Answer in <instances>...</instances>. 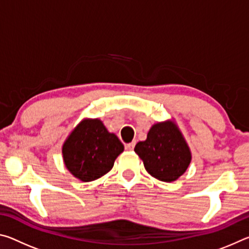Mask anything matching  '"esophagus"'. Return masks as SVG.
I'll return each mask as SVG.
<instances>
[{"label": "esophagus", "instance_id": "esophagus-1", "mask_svg": "<svg viewBox=\"0 0 249 249\" xmlns=\"http://www.w3.org/2000/svg\"><path fill=\"white\" fill-rule=\"evenodd\" d=\"M125 147H126V149H127V150H133L134 147H135V142H129V144H126Z\"/></svg>", "mask_w": 249, "mask_h": 249}]
</instances>
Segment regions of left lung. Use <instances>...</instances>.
Returning a JSON list of instances; mask_svg holds the SVG:
<instances>
[{
  "mask_svg": "<svg viewBox=\"0 0 249 249\" xmlns=\"http://www.w3.org/2000/svg\"><path fill=\"white\" fill-rule=\"evenodd\" d=\"M135 153L154 178L172 182L182 176L191 162V151L172 121L151 126L147 138L137 142Z\"/></svg>",
  "mask_w": 249,
  "mask_h": 249,
  "instance_id": "obj_1",
  "label": "left lung"
}]
</instances>
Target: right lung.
<instances>
[{
    "mask_svg": "<svg viewBox=\"0 0 249 249\" xmlns=\"http://www.w3.org/2000/svg\"><path fill=\"white\" fill-rule=\"evenodd\" d=\"M124 146L100 120H83L62 146L65 166L75 178L90 182L112 169Z\"/></svg>",
    "mask_w": 249,
    "mask_h": 249,
    "instance_id": "1",
    "label": "right lung"
}]
</instances>
